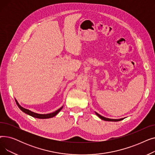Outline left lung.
<instances>
[{"label":"left lung","instance_id":"8db88e82","mask_svg":"<svg viewBox=\"0 0 155 155\" xmlns=\"http://www.w3.org/2000/svg\"><path fill=\"white\" fill-rule=\"evenodd\" d=\"M95 114H97V116H98L99 117H100L101 119L102 120H107V121H114V122H117V121H119V120H123V119H109V118H106V117H104L102 116H101L100 114H99L98 113L95 112Z\"/></svg>","mask_w":155,"mask_h":155}]
</instances>
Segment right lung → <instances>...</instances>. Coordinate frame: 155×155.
<instances>
[{"label":"right lung","mask_w":155,"mask_h":155,"mask_svg":"<svg viewBox=\"0 0 155 155\" xmlns=\"http://www.w3.org/2000/svg\"><path fill=\"white\" fill-rule=\"evenodd\" d=\"M15 102L16 104H17L18 106L19 107V108L24 112H25L26 114H27L32 116V117H36V118H38V119H48V118H51V117H53L54 116H55L56 115L58 114V113L63 108V106L60 108L59 109H58L57 110L52 112V113H50V114H37V113H35V112H32L28 109H26L25 108H24L22 107H21V105L19 104V103L18 102V101L15 100Z\"/></svg>","instance_id":"add662e5"}]
</instances>
